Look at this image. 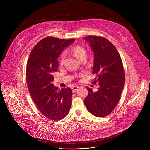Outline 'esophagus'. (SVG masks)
Instances as JSON below:
<instances>
[{
	"instance_id": "obj_1",
	"label": "esophagus",
	"mask_w": 150,
	"mask_h": 150,
	"mask_svg": "<svg viewBox=\"0 0 150 150\" xmlns=\"http://www.w3.org/2000/svg\"><path fill=\"white\" fill-rule=\"evenodd\" d=\"M78 87H77V86H74V87H73L72 88V91L74 92V93H75V92H76V91H77V90L78 89Z\"/></svg>"
}]
</instances>
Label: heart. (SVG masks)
Segmentation results:
<instances>
[{"instance_id": "obj_1", "label": "heart", "mask_w": 150, "mask_h": 150, "mask_svg": "<svg viewBox=\"0 0 150 150\" xmlns=\"http://www.w3.org/2000/svg\"><path fill=\"white\" fill-rule=\"evenodd\" d=\"M71 51L77 59H78L81 60L82 59L86 57V56H87L86 50H85L84 47H83L81 46L76 45V46H74L71 49ZM65 53H63L60 54V56L59 57V65L60 66L63 65V64L64 63V61H65ZM82 74H81V75H79V76L82 75Z\"/></svg>"}]
</instances>
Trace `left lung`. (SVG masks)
<instances>
[{"label":"left lung","mask_w":150,"mask_h":150,"mask_svg":"<svg viewBox=\"0 0 150 150\" xmlns=\"http://www.w3.org/2000/svg\"><path fill=\"white\" fill-rule=\"evenodd\" d=\"M94 52L92 83H98L97 91L87 87L88 95L84 104L88 110L97 117L109 115L119 101L125 83V72L120 56L112 42L105 37L90 35L84 37Z\"/></svg>","instance_id":"left-lung-1"}]
</instances>
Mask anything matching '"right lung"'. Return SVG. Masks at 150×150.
I'll use <instances>...</instances> for the list:
<instances>
[{
    "label": "right lung",
    "instance_id": "add662e5",
    "mask_svg": "<svg viewBox=\"0 0 150 150\" xmlns=\"http://www.w3.org/2000/svg\"><path fill=\"white\" fill-rule=\"evenodd\" d=\"M75 39L47 37L34 47L28 59L26 80L31 98L47 118L59 120L67 116L72 104V90H58L52 83L58 70V57Z\"/></svg>",
    "mask_w": 150,
    "mask_h": 150
}]
</instances>
